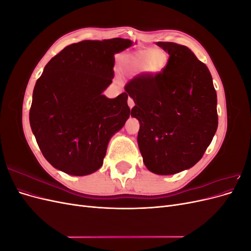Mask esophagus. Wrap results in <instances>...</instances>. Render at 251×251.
Masks as SVG:
<instances>
[{
  "mask_svg": "<svg viewBox=\"0 0 251 251\" xmlns=\"http://www.w3.org/2000/svg\"><path fill=\"white\" fill-rule=\"evenodd\" d=\"M127 104H128V107H130V109H132L134 105H135V102H134V100H132L131 97H128V100H127Z\"/></svg>",
  "mask_w": 251,
  "mask_h": 251,
  "instance_id": "1",
  "label": "esophagus"
}]
</instances>
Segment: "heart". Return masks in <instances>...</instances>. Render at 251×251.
<instances>
[{
  "label": "heart",
  "instance_id": "obj_1",
  "mask_svg": "<svg viewBox=\"0 0 251 251\" xmlns=\"http://www.w3.org/2000/svg\"><path fill=\"white\" fill-rule=\"evenodd\" d=\"M169 64V55L161 49H140L125 53L119 57V69L135 75L140 72L143 76L156 77Z\"/></svg>",
  "mask_w": 251,
  "mask_h": 251
}]
</instances>
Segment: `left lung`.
Masks as SVG:
<instances>
[{
  "label": "left lung",
  "instance_id": "obj_1",
  "mask_svg": "<svg viewBox=\"0 0 251 251\" xmlns=\"http://www.w3.org/2000/svg\"><path fill=\"white\" fill-rule=\"evenodd\" d=\"M169 64L156 77L138 75L125 88L139 121L137 142L147 169L174 175L191 169L218 128L217 93L206 65L182 45L157 42Z\"/></svg>",
  "mask_w": 251,
  "mask_h": 251
}]
</instances>
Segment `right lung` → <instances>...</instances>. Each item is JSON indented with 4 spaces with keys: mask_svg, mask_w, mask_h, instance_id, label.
I'll return each mask as SVG.
<instances>
[{
    "mask_svg": "<svg viewBox=\"0 0 251 251\" xmlns=\"http://www.w3.org/2000/svg\"><path fill=\"white\" fill-rule=\"evenodd\" d=\"M131 40L115 37L69 45L45 66L29 112L30 126L46 160L72 176L101 168L112 136L130 117L127 93L103 95L114 77L116 53Z\"/></svg>",
    "mask_w": 251,
    "mask_h": 251,
    "instance_id": "right-lung-1",
    "label": "right lung"
}]
</instances>
